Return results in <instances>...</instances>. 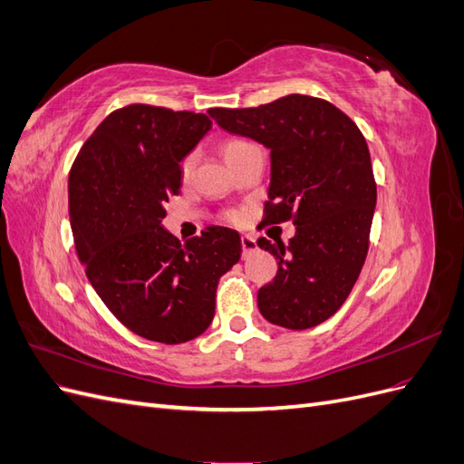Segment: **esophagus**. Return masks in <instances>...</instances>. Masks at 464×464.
Returning <instances> with one entry per match:
<instances>
[{
	"mask_svg": "<svg viewBox=\"0 0 464 464\" xmlns=\"http://www.w3.org/2000/svg\"><path fill=\"white\" fill-rule=\"evenodd\" d=\"M242 249H244V256H247L249 251H256L257 249V242L254 236H242Z\"/></svg>",
	"mask_w": 464,
	"mask_h": 464,
	"instance_id": "esophagus-1",
	"label": "esophagus"
}]
</instances>
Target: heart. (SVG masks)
<instances>
[{
  "instance_id": "1",
  "label": "heart",
  "mask_w": 464,
  "mask_h": 464,
  "mask_svg": "<svg viewBox=\"0 0 464 464\" xmlns=\"http://www.w3.org/2000/svg\"><path fill=\"white\" fill-rule=\"evenodd\" d=\"M247 147H251V143H247V141H244V139H228L227 143H224V147H222V152H224V159L227 160H230V159H234L236 154H240L242 150H246ZM195 160H198V154L195 152H189L188 157L181 160V164H179V172H181V176L184 178H189V174L193 172V166H195ZM230 218H237V215L236 213H232L230 215Z\"/></svg>"
}]
</instances>
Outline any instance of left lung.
Instances as JSON below:
<instances>
[{
	"instance_id": "left-lung-1",
	"label": "left lung",
	"mask_w": 464,
	"mask_h": 464,
	"mask_svg": "<svg viewBox=\"0 0 464 464\" xmlns=\"http://www.w3.org/2000/svg\"><path fill=\"white\" fill-rule=\"evenodd\" d=\"M208 116L271 150L261 222L296 227L288 244L257 240L278 259L273 283L257 292L261 315L294 331L319 325L344 304L368 256L377 188L366 139L344 111L305 94Z\"/></svg>"
}]
</instances>
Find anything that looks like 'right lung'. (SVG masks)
Returning <instances> with one entry per match:
<instances>
[{
	"mask_svg": "<svg viewBox=\"0 0 464 464\" xmlns=\"http://www.w3.org/2000/svg\"><path fill=\"white\" fill-rule=\"evenodd\" d=\"M213 121L130 104L98 125L69 172V218L92 288L143 339L181 344L215 317L220 276L240 261V234L208 227L181 244L162 227L181 186L179 162Z\"/></svg>",
	"mask_w": 464,
	"mask_h": 464,
	"instance_id": "1",
	"label": "right lung"
}]
</instances>
